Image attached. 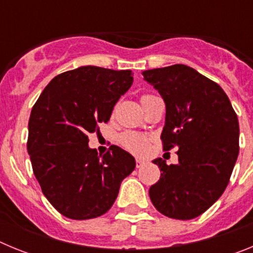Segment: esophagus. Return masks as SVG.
<instances>
[{"label":"esophagus","mask_w":253,"mask_h":253,"mask_svg":"<svg viewBox=\"0 0 253 253\" xmlns=\"http://www.w3.org/2000/svg\"><path fill=\"white\" fill-rule=\"evenodd\" d=\"M135 162H137V169H140V167H143L144 165H146L147 161L142 160V158H137V160H135Z\"/></svg>","instance_id":"obj_1"}]
</instances>
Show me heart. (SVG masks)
<instances>
[{"label":"heart","instance_id":"1","mask_svg":"<svg viewBox=\"0 0 253 253\" xmlns=\"http://www.w3.org/2000/svg\"><path fill=\"white\" fill-rule=\"evenodd\" d=\"M151 95H143V97H147ZM148 137L144 134L137 133V131H125L120 135V143L124 148L133 153H144L148 148Z\"/></svg>","mask_w":253,"mask_h":253}]
</instances>
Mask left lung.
Instances as JSON below:
<instances>
[{"label": "left lung", "mask_w": 253, "mask_h": 253, "mask_svg": "<svg viewBox=\"0 0 253 253\" xmlns=\"http://www.w3.org/2000/svg\"><path fill=\"white\" fill-rule=\"evenodd\" d=\"M143 77L166 104L163 149L178 148L177 165L153 161L162 173L149 189V198L169 218H196L229 182L240 152L237 114L222 87L191 67L148 69Z\"/></svg>", "instance_id": "obj_1"}]
</instances>
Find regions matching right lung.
Returning <instances> with one entry per match:
<instances>
[{
    "instance_id": "right-lung-1",
    "label": "right lung",
    "mask_w": 253,
    "mask_h": 253,
    "mask_svg": "<svg viewBox=\"0 0 253 253\" xmlns=\"http://www.w3.org/2000/svg\"><path fill=\"white\" fill-rule=\"evenodd\" d=\"M133 84L129 69L84 66L54 77L33 106L28 152L44 196L62 215L100 216L113 207L120 184L135 169L131 154L111 146L88 147V134L107 123Z\"/></svg>"
}]
</instances>
